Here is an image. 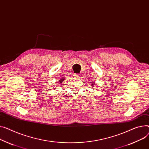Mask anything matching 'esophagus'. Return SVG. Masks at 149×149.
Listing matches in <instances>:
<instances>
[{
	"mask_svg": "<svg viewBox=\"0 0 149 149\" xmlns=\"http://www.w3.org/2000/svg\"><path fill=\"white\" fill-rule=\"evenodd\" d=\"M74 75L76 77H80V74H74Z\"/></svg>",
	"mask_w": 149,
	"mask_h": 149,
	"instance_id": "esophagus-1",
	"label": "esophagus"
}]
</instances>
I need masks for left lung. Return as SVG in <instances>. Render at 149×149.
I'll return each instance as SVG.
<instances>
[{
	"mask_svg": "<svg viewBox=\"0 0 149 149\" xmlns=\"http://www.w3.org/2000/svg\"><path fill=\"white\" fill-rule=\"evenodd\" d=\"M92 86H93V85H92Z\"/></svg>",
	"mask_w": 149,
	"mask_h": 149,
	"instance_id": "1",
	"label": "left lung"
}]
</instances>
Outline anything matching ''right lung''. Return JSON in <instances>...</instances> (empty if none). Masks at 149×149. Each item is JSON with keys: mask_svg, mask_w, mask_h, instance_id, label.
<instances>
[{"mask_svg": "<svg viewBox=\"0 0 149 149\" xmlns=\"http://www.w3.org/2000/svg\"><path fill=\"white\" fill-rule=\"evenodd\" d=\"M64 80H65V79H62V78H61V80L60 81H60V83H61V82H62Z\"/></svg>", "mask_w": 149, "mask_h": 149, "instance_id": "right-lung-1", "label": "right lung"}]
</instances>
